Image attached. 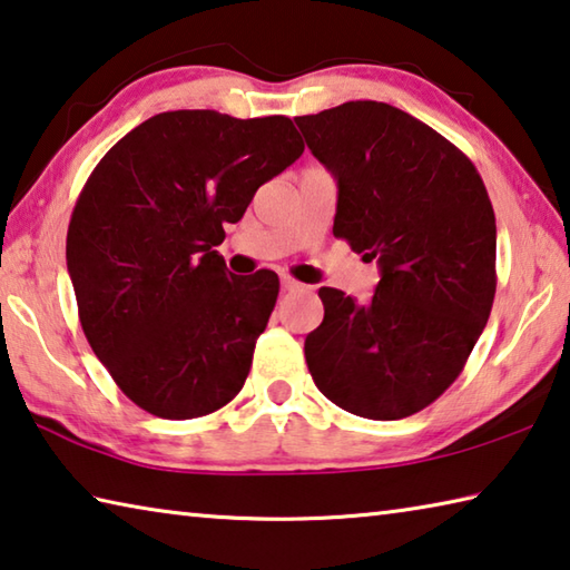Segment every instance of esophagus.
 Returning <instances> with one entry per match:
<instances>
[{"instance_id":"obj_1","label":"esophagus","mask_w":570,"mask_h":570,"mask_svg":"<svg viewBox=\"0 0 570 570\" xmlns=\"http://www.w3.org/2000/svg\"><path fill=\"white\" fill-rule=\"evenodd\" d=\"M282 288L284 292H304V284H298L296 278H292V276H282Z\"/></svg>"}]
</instances>
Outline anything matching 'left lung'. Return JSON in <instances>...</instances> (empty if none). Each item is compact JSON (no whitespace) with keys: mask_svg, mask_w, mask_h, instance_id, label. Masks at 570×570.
Here are the masks:
<instances>
[{"mask_svg":"<svg viewBox=\"0 0 570 570\" xmlns=\"http://www.w3.org/2000/svg\"><path fill=\"white\" fill-rule=\"evenodd\" d=\"M340 186L334 236L377 258L366 304L322 286L306 336L312 380L336 407L402 420L460 377L495 298V214L460 148L387 102L356 100L296 118Z\"/></svg>","mask_w":570,"mask_h":570,"instance_id":"8db88e82","label":"left lung"}]
</instances>
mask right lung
Masks as SVG:
<instances>
[{
    "label": "right lung",
    "mask_w": 570,
    "mask_h": 570,
    "mask_svg": "<svg viewBox=\"0 0 570 570\" xmlns=\"http://www.w3.org/2000/svg\"><path fill=\"white\" fill-rule=\"evenodd\" d=\"M302 153L284 115L173 110L90 173L67 228V272L92 352L140 410L204 417L244 387L278 276L230 274L216 246Z\"/></svg>",
    "instance_id": "add662e5"
}]
</instances>
